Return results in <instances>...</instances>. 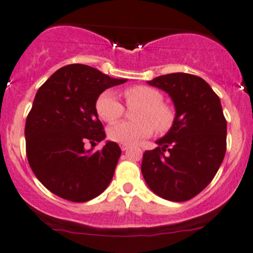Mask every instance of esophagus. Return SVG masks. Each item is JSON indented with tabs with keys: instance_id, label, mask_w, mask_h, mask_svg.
Wrapping results in <instances>:
<instances>
[{
	"instance_id": "obj_1",
	"label": "esophagus",
	"mask_w": 253,
	"mask_h": 253,
	"mask_svg": "<svg viewBox=\"0 0 253 253\" xmlns=\"http://www.w3.org/2000/svg\"><path fill=\"white\" fill-rule=\"evenodd\" d=\"M120 148H121L122 151H126L127 149L129 148V145H127V144H120Z\"/></svg>"
}]
</instances>
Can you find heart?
<instances>
[{
  "instance_id": "heart-1",
  "label": "heart",
  "mask_w": 253,
  "mask_h": 253,
  "mask_svg": "<svg viewBox=\"0 0 253 253\" xmlns=\"http://www.w3.org/2000/svg\"><path fill=\"white\" fill-rule=\"evenodd\" d=\"M127 105H139L135 109V121L113 125L108 129L109 139L120 144H133L156 131L165 133L174 122V111L164 103V95L158 88L145 84H134L124 89ZM95 111L103 121L114 124L122 118L125 106L111 91H104L95 102Z\"/></svg>"
}]
</instances>
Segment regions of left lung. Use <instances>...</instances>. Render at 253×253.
I'll use <instances>...</instances> for the list:
<instances>
[{"mask_svg":"<svg viewBox=\"0 0 253 253\" xmlns=\"http://www.w3.org/2000/svg\"><path fill=\"white\" fill-rule=\"evenodd\" d=\"M148 84L171 95L175 118L159 147L143 154V177L162 199L190 200L211 183L224 159L227 120L220 100L205 80L191 74H169Z\"/></svg>","mask_w":253,"mask_h":253,"instance_id":"obj_1","label":"left lung"}]
</instances>
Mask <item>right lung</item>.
Masks as SVG:
<instances>
[{"label":"right lung","instance_id":"right-lung-1","mask_svg":"<svg viewBox=\"0 0 253 253\" xmlns=\"http://www.w3.org/2000/svg\"><path fill=\"white\" fill-rule=\"evenodd\" d=\"M126 80L111 79L92 66L70 64L42 84L25 122L29 165L49 191L73 203H84L106 189L113 179L121 149L105 138L95 102L109 87Z\"/></svg>","mask_w":253,"mask_h":253}]
</instances>
